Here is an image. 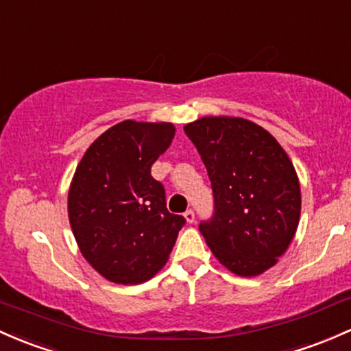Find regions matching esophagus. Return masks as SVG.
I'll use <instances>...</instances> for the list:
<instances>
[{"instance_id":"1","label":"esophagus","mask_w":351,"mask_h":351,"mask_svg":"<svg viewBox=\"0 0 351 351\" xmlns=\"http://www.w3.org/2000/svg\"><path fill=\"white\" fill-rule=\"evenodd\" d=\"M184 217H186V221L189 222V224H192V222H194V219H195L194 210H192V209H187L186 213H184Z\"/></svg>"}]
</instances>
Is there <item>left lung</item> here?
I'll return each instance as SVG.
<instances>
[{
  "instance_id": "left-lung-1",
  "label": "left lung",
  "mask_w": 351,
  "mask_h": 351,
  "mask_svg": "<svg viewBox=\"0 0 351 351\" xmlns=\"http://www.w3.org/2000/svg\"><path fill=\"white\" fill-rule=\"evenodd\" d=\"M184 132L213 187L214 214L199 224L207 246L234 274L265 273L300 222V180L288 154L269 132L237 117H202Z\"/></svg>"
}]
</instances>
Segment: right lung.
I'll return each mask as SVG.
<instances>
[{"label":"right lung","instance_id":"1","mask_svg":"<svg viewBox=\"0 0 351 351\" xmlns=\"http://www.w3.org/2000/svg\"><path fill=\"white\" fill-rule=\"evenodd\" d=\"M172 123L123 120L82 157L69 191L71 231L86 261L108 281L137 285L167 263L186 219L165 207L150 167L172 144Z\"/></svg>","mask_w":351,"mask_h":351}]
</instances>
